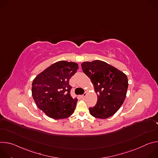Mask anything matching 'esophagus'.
<instances>
[{
  "label": "esophagus",
  "mask_w": 158,
  "mask_h": 158,
  "mask_svg": "<svg viewBox=\"0 0 158 158\" xmlns=\"http://www.w3.org/2000/svg\"><path fill=\"white\" fill-rule=\"evenodd\" d=\"M86 94H87V93H84L82 95H81V98H85V97L86 96Z\"/></svg>",
  "instance_id": "esophagus-1"
}]
</instances>
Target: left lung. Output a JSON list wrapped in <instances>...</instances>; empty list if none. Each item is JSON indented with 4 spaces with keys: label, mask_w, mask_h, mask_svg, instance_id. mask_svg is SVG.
<instances>
[{
    "label": "left lung",
    "mask_w": 158,
    "mask_h": 158,
    "mask_svg": "<svg viewBox=\"0 0 158 158\" xmlns=\"http://www.w3.org/2000/svg\"><path fill=\"white\" fill-rule=\"evenodd\" d=\"M85 74L91 79L98 96L95 106L89 107L91 114L106 119L114 115L125 100L128 87L127 76L116 67L99 60L81 64Z\"/></svg>",
    "instance_id": "obj_1"
}]
</instances>
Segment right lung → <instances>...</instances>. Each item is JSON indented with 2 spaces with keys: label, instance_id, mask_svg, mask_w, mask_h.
<instances>
[{
  "label": "right lung",
  "instance_id": "add662e5",
  "mask_svg": "<svg viewBox=\"0 0 158 158\" xmlns=\"http://www.w3.org/2000/svg\"><path fill=\"white\" fill-rule=\"evenodd\" d=\"M79 68L76 62H57L38 74L32 84L37 106L49 118L65 119L74 112L77 99L71 96L69 79Z\"/></svg>",
  "mask_w": 158,
  "mask_h": 158
}]
</instances>
